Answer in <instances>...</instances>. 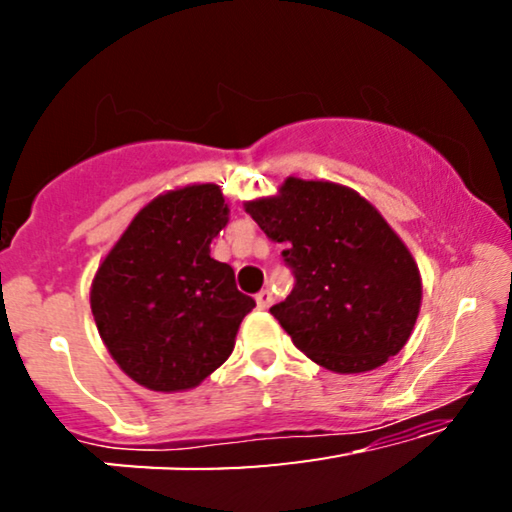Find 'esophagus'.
Instances as JSON below:
<instances>
[{"instance_id":"34e87169","label":"esophagus","mask_w":512,"mask_h":512,"mask_svg":"<svg viewBox=\"0 0 512 512\" xmlns=\"http://www.w3.org/2000/svg\"><path fill=\"white\" fill-rule=\"evenodd\" d=\"M256 305H258V310H268V307L272 305V293L268 289H263L256 296Z\"/></svg>"}]
</instances>
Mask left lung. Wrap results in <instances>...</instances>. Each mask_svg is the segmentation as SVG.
I'll list each match as a JSON object with an SVG mask.
<instances>
[{"mask_svg":"<svg viewBox=\"0 0 512 512\" xmlns=\"http://www.w3.org/2000/svg\"><path fill=\"white\" fill-rule=\"evenodd\" d=\"M244 212L286 244L296 286L270 314L300 352L340 375L368 373L401 352L422 307V275L363 195L286 177L275 195L244 202Z\"/></svg>","mask_w":512,"mask_h":512,"instance_id":"8db88e82","label":"left lung"}]
</instances>
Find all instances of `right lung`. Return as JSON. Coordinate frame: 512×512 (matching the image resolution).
<instances>
[{"instance_id": "1", "label": "right lung", "mask_w": 512, "mask_h": 512, "mask_svg": "<svg viewBox=\"0 0 512 512\" xmlns=\"http://www.w3.org/2000/svg\"><path fill=\"white\" fill-rule=\"evenodd\" d=\"M216 184L172 188L139 209L90 286L104 347L130 380L151 391H188L233 354L254 298L235 286L209 244L228 223Z\"/></svg>"}]
</instances>
